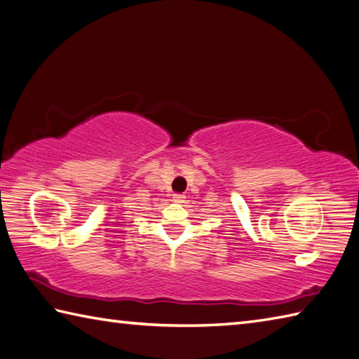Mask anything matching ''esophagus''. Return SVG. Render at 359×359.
Wrapping results in <instances>:
<instances>
[{"mask_svg":"<svg viewBox=\"0 0 359 359\" xmlns=\"http://www.w3.org/2000/svg\"><path fill=\"white\" fill-rule=\"evenodd\" d=\"M172 201L175 202V203H184V201H185V194H172Z\"/></svg>","mask_w":359,"mask_h":359,"instance_id":"34e87169","label":"esophagus"}]
</instances>
